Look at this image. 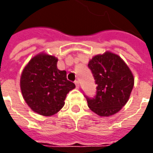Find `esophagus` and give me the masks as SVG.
I'll use <instances>...</instances> for the list:
<instances>
[{"label": "esophagus", "mask_w": 153, "mask_h": 153, "mask_svg": "<svg viewBox=\"0 0 153 153\" xmlns=\"http://www.w3.org/2000/svg\"><path fill=\"white\" fill-rule=\"evenodd\" d=\"M75 84H76V87L77 88H79L80 87V83L78 81H75Z\"/></svg>", "instance_id": "obj_1"}]
</instances>
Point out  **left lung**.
Returning a JSON list of instances; mask_svg holds the SVG:
<instances>
[{"label":"left lung","mask_w":153,"mask_h":153,"mask_svg":"<svg viewBox=\"0 0 153 153\" xmlns=\"http://www.w3.org/2000/svg\"><path fill=\"white\" fill-rule=\"evenodd\" d=\"M88 65L97 84L96 96L86 97L88 107L100 117L116 114L126 105L132 92V71L120 56L108 51L94 56Z\"/></svg>","instance_id":"1"}]
</instances>
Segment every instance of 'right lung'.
<instances>
[{"label":"right lung","mask_w":153,"mask_h":153,"mask_svg":"<svg viewBox=\"0 0 153 153\" xmlns=\"http://www.w3.org/2000/svg\"><path fill=\"white\" fill-rule=\"evenodd\" d=\"M55 56L41 53L29 61L20 77L22 95L33 111L46 117L56 114L76 86L66 78V71L57 68Z\"/></svg>","instance_id":"right-lung-1"}]
</instances>
